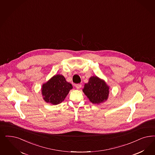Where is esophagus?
<instances>
[{
	"label": "esophagus",
	"mask_w": 155,
	"mask_h": 155,
	"mask_svg": "<svg viewBox=\"0 0 155 155\" xmlns=\"http://www.w3.org/2000/svg\"><path fill=\"white\" fill-rule=\"evenodd\" d=\"M75 87H76V88L77 89H80L81 87V84H76L75 85Z\"/></svg>",
	"instance_id": "esophagus-1"
}]
</instances>
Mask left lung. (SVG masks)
<instances>
[{"mask_svg":"<svg viewBox=\"0 0 155 155\" xmlns=\"http://www.w3.org/2000/svg\"><path fill=\"white\" fill-rule=\"evenodd\" d=\"M92 103L100 104L107 100L109 94V87L104 81L97 77H91L83 89Z\"/></svg>","mask_w":155,"mask_h":155,"instance_id":"obj_1","label":"left lung"}]
</instances>
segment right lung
Segmentation results:
<instances>
[{"mask_svg": "<svg viewBox=\"0 0 155 155\" xmlns=\"http://www.w3.org/2000/svg\"><path fill=\"white\" fill-rule=\"evenodd\" d=\"M73 88L62 75H56L48 82L43 84L42 89L43 99L46 102L57 105L63 101Z\"/></svg>", "mask_w": 155, "mask_h": 155, "instance_id": "obj_1", "label": "right lung"}]
</instances>
